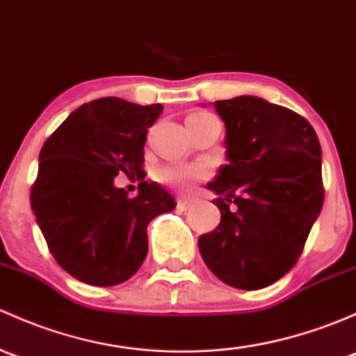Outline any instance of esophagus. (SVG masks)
<instances>
[{"mask_svg":"<svg viewBox=\"0 0 356 356\" xmlns=\"http://www.w3.org/2000/svg\"><path fill=\"white\" fill-rule=\"evenodd\" d=\"M193 207V201L191 200H186V197H179L177 200V208L182 209V211H186V209H189Z\"/></svg>","mask_w":356,"mask_h":356,"instance_id":"34e87169","label":"esophagus"}]
</instances>
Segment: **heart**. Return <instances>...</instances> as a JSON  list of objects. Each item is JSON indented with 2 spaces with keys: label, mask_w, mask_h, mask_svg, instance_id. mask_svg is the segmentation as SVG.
<instances>
[{
  "label": "heart",
  "mask_w": 356,
  "mask_h": 356,
  "mask_svg": "<svg viewBox=\"0 0 356 356\" xmlns=\"http://www.w3.org/2000/svg\"><path fill=\"white\" fill-rule=\"evenodd\" d=\"M218 121L211 112L197 111L188 115L186 124H204V122ZM209 168L203 163H170V165H163L156 170V179L162 184L174 186L177 189H188L196 181L208 177Z\"/></svg>",
  "instance_id": "obj_1"
}]
</instances>
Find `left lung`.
Instances as JSON below:
<instances>
[{"instance_id":"8db88e82","label":"left lung","mask_w":356,"mask_h":356,"mask_svg":"<svg viewBox=\"0 0 356 356\" xmlns=\"http://www.w3.org/2000/svg\"><path fill=\"white\" fill-rule=\"evenodd\" d=\"M227 128L228 163L208 189L222 213L197 241L213 275L261 290L297 264L324 203L316 131L300 114L259 97L216 100Z\"/></svg>"}]
</instances>
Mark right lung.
Masks as SVG:
<instances>
[{
	"mask_svg": "<svg viewBox=\"0 0 356 356\" xmlns=\"http://www.w3.org/2000/svg\"><path fill=\"white\" fill-rule=\"evenodd\" d=\"M163 106L118 97L83 104L47 138L30 204L58 264L93 286L124 283L148 252L147 227L175 208L162 186L143 181L148 128ZM119 173L138 177V197L113 186Z\"/></svg>",
	"mask_w": 356,
	"mask_h": 356,
	"instance_id": "add662e5",
	"label": "right lung"
}]
</instances>
